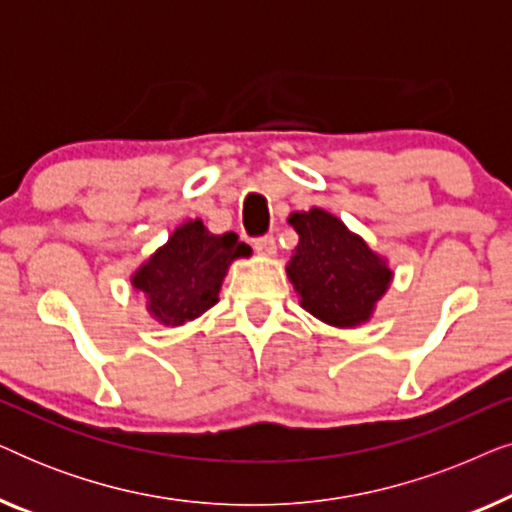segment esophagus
Segmentation results:
<instances>
[{"mask_svg": "<svg viewBox=\"0 0 512 512\" xmlns=\"http://www.w3.org/2000/svg\"><path fill=\"white\" fill-rule=\"evenodd\" d=\"M254 249L258 256H275L277 254V242L272 235H263L254 240Z\"/></svg>", "mask_w": 512, "mask_h": 512, "instance_id": "esophagus-1", "label": "esophagus"}]
</instances>
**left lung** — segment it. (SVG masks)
<instances>
[{
    "instance_id": "obj_1",
    "label": "left lung",
    "mask_w": 512,
    "mask_h": 512,
    "mask_svg": "<svg viewBox=\"0 0 512 512\" xmlns=\"http://www.w3.org/2000/svg\"><path fill=\"white\" fill-rule=\"evenodd\" d=\"M289 223L298 233V247L286 275L300 305L335 328L366 324L394 277L387 258L326 209L293 212Z\"/></svg>"
}]
</instances>
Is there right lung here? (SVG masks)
Segmentation results:
<instances>
[{
  "label": "right lung",
  "instance_id": "right-lung-1",
  "mask_svg": "<svg viewBox=\"0 0 512 512\" xmlns=\"http://www.w3.org/2000/svg\"><path fill=\"white\" fill-rule=\"evenodd\" d=\"M242 256H251V249L235 233L212 235L200 219H191L139 265L130 282L144 293L158 324L184 326L216 305L230 263Z\"/></svg>",
  "mask_w": 512,
  "mask_h": 512
}]
</instances>
